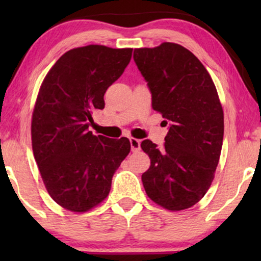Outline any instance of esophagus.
I'll use <instances>...</instances> for the list:
<instances>
[{
  "instance_id": "34e87169",
  "label": "esophagus",
  "mask_w": 261,
  "mask_h": 261,
  "mask_svg": "<svg viewBox=\"0 0 261 261\" xmlns=\"http://www.w3.org/2000/svg\"><path fill=\"white\" fill-rule=\"evenodd\" d=\"M129 141H130L132 152L140 151V140H138V139H134V138H130Z\"/></svg>"
}]
</instances>
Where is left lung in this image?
I'll return each mask as SVG.
<instances>
[{"label":"left lung","instance_id":"left-lung-1","mask_svg":"<svg viewBox=\"0 0 261 261\" xmlns=\"http://www.w3.org/2000/svg\"><path fill=\"white\" fill-rule=\"evenodd\" d=\"M133 59L169 133L162 149L141 142L151 166L142 173L145 191L169 210L195 205L212 185L223 141V110L215 84L197 57L183 46L163 42L134 49Z\"/></svg>","mask_w":261,"mask_h":261}]
</instances>
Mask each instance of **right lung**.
Returning a JSON list of instances; mask_svg holds the SVG:
<instances>
[{"label":"right lung","mask_w":261,"mask_h":261,"mask_svg":"<svg viewBox=\"0 0 261 261\" xmlns=\"http://www.w3.org/2000/svg\"><path fill=\"white\" fill-rule=\"evenodd\" d=\"M132 51L101 45L70 49L41 84L32 117V147L49 196L71 212H87L108 196L114 173L130 151L127 138L96 137L89 127Z\"/></svg>","instance_id":"right-lung-1"}]
</instances>
